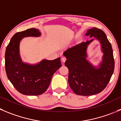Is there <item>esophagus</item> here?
I'll use <instances>...</instances> for the list:
<instances>
[{"label":"esophagus","instance_id":"1","mask_svg":"<svg viewBox=\"0 0 121 121\" xmlns=\"http://www.w3.org/2000/svg\"><path fill=\"white\" fill-rule=\"evenodd\" d=\"M61 60H62V62H65V61H66V57H64V56H62V57H61Z\"/></svg>","mask_w":121,"mask_h":121}]
</instances>
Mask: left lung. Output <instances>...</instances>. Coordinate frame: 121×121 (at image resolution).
Segmentation results:
<instances>
[{"label": "left lung", "mask_w": 121, "mask_h": 121, "mask_svg": "<svg viewBox=\"0 0 121 121\" xmlns=\"http://www.w3.org/2000/svg\"><path fill=\"white\" fill-rule=\"evenodd\" d=\"M86 35L94 37L101 43L104 55L99 68L86 59L87 46L93 39L69 48L64 55L66 58L65 65L69 70L68 83L71 89L78 95L91 96L106 88L113 73L115 61L111 44L103 31L94 27L87 31Z\"/></svg>", "instance_id": "8db88e82"}]
</instances>
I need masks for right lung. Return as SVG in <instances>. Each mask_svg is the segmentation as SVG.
Listing matches in <instances>:
<instances>
[{"label":"right lung","instance_id":"obj_1","mask_svg":"<svg viewBox=\"0 0 121 121\" xmlns=\"http://www.w3.org/2000/svg\"><path fill=\"white\" fill-rule=\"evenodd\" d=\"M36 28H30L15 34L7 46L5 52V69L7 77L20 93L38 96L49 87L53 75L61 67L60 58L53 60L44 59L36 65L23 63L19 52V43L25 37H39Z\"/></svg>","mask_w":121,"mask_h":121}]
</instances>
